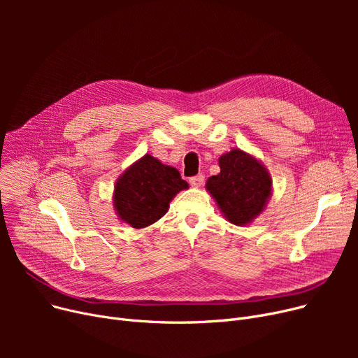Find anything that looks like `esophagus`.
Wrapping results in <instances>:
<instances>
[{
    "instance_id": "obj_1",
    "label": "esophagus",
    "mask_w": 358,
    "mask_h": 358,
    "mask_svg": "<svg viewBox=\"0 0 358 358\" xmlns=\"http://www.w3.org/2000/svg\"><path fill=\"white\" fill-rule=\"evenodd\" d=\"M189 182H190L193 187H200V185L204 182V176L199 174V176L190 177V178H189Z\"/></svg>"
}]
</instances>
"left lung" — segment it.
Here are the masks:
<instances>
[{
  "label": "left lung",
  "instance_id": "1",
  "mask_svg": "<svg viewBox=\"0 0 358 358\" xmlns=\"http://www.w3.org/2000/svg\"><path fill=\"white\" fill-rule=\"evenodd\" d=\"M219 166L220 173L208 180L206 189L231 223H250L264 209L271 193L267 169L239 149L222 155Z\"/></svg>",
  "mask_w": 358,
  "mask_h": 358
}]
</instances>
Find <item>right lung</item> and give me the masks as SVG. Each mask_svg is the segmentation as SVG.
<instances>
[{
  "label": "right lung",
  "instance_id": "1",
  "mask_svg": "<svg viewBox=\"0 0 358 358\" xmlns=\"http://www.w3.org/2000/svg\"><path fill=\"white\" fill-rule=\"evenodd\" d=\"M189 189L176 168L145 155L119 178L115 206L120 219L134 228H145L162 217L173 197Z\"/></svg>",
  "mask_w": 358,
  "mask_h": 358
}]
</instances>
